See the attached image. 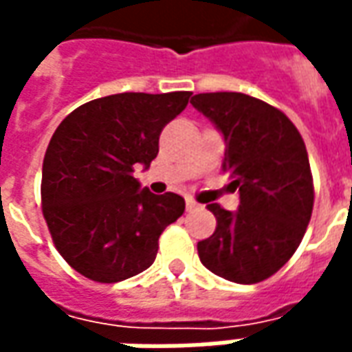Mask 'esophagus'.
<instances>
[{
  "instance_id": "esophagus-1",
  "label": "esophagus",
  "mask_w": 352,
  "mask_h": 352,
  "mask_svg": "<svg viewBox=\"0 0 352 352\" xmlns=\"http://www.w3.org/2000/svg\"><path fill=\"white\" fill-rule=\"evenodd\" d=\"M199 204L196 201L194 198H186V211H196V209H199Z\"/></svg>"
}]
</instances>
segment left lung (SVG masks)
<instances>
[{"instance_id":"1","label":"left lung","mask_w":352,"mask_h":352,"mask_svg":"<svg viewBox=\"0 0 352 352\" xmlns=\"http://www.w3.org/2000/svg\"><path fill=\"white\" fill-rule=\"evenodd\" d=\"M190 103L222 133V169L239 190L234 213L207 206L217 230L198 243L199 260L222 279L260 283L287 264L309 224L313 177L305 143L285 113L247 94H196Z\"/></svg>"}]
</instances>
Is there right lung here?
I'll return each mask as SVG.
<instances>
[{
	"instance_id": "right-lung-1",
	"label": "right lung",
	"mask_w": 352,
	"mask_h": 352,
	"mask_svg": "<svg viewBox=\"0 0 352 352\" xmlns=\"http://www.w3.org/2000/svg\"><path fill=\"white\" fill-rule=\"evenodd\" d=\"M192 92H124L65 116L43 160L41 201L52 241L75 272L118 283L151 267L158 237L184 213V199L141 188L133 168H148L164 126Z\"/></svg>"
}]
</instances>
